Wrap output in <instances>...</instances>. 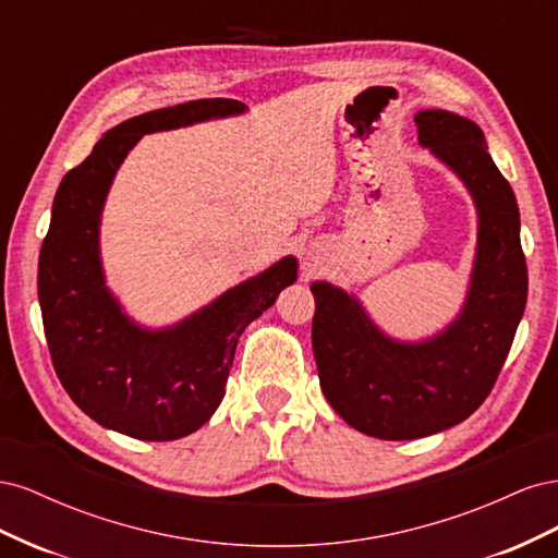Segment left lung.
I'll list each match as a JSON object with an SVG mask.
<instances>
[{
	"instance_id": "1",
	"label": "left lung",
	"mask_w": 558,
	"mask_h": 558,
	"mask_svg": "<svg viewBox=\"0 0 558 558\" xmlns=\"http://www.w3.org/2000/svg\"><path fill=\"white\" fill-rule=\"evenodd\" d=\"M418 142L459 174L477 202L480 238L468 305L424 344H398L369 324L356 300L312 286V347L320 391L349 426L379 440H416L461 424L492 393L526 307L529 269L512 185L463 116H414Z\"/></svg>"
}]
</instances>
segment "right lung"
I'll return each mask as SVG.
<instances>
[{
	"label": "right lung",
	"mask_w": 558,
	"mask_h": 558,
	"mask_svg": "<svg viewBox=\"0 0 558 558\" xmlns=\"http://www.w3.org/2000/svg\"><path fill=\"white\" fill-rule=\"evenodd\" d=\"M240 111L238 99L209 97L134 116L60 183L39 253L44 332L64 391L99 426L150 442L205 426L226 396L238 337L295 281V258H283L162 332L132 326L105 289L99 211L128 150L146 132Z\"/></svg>",
	"instance_id": "obj_1"
}]
</instances>
